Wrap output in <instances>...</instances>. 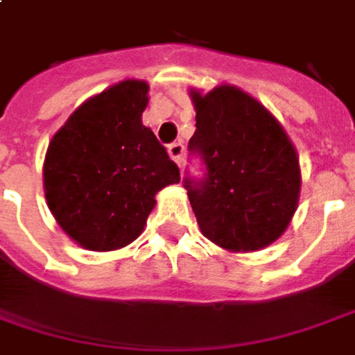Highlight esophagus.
<instances>
[{"label":"esophagus","mask_w":355,"mask_h":355,"mask_svg":"<svg viewBox=\"0 0 355 355\" xmlns=\"http://www.w3.org/2000/svg\"><path fill=\"white\" fill-rule=\"evenodd\" d=\"M168 157H171L178 166L182 165V159H184V145H182V143H171V145H168Z\"/></svg>","instance_id":"obj_1"}]
</instances>
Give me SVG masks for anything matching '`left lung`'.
Returning <instances> with one entry per match:
<instances>
[{
	"label": "left lung",
	"instance_id": "obj_1",
	"mask_svg": "<svg viewBox=\"0 0 355 355\" xmlns=\"http://www.w3.org/2000/svg\"><path fill=\"white\" fill-rule=\"evenodd\" d=\"M196 131L189 151L206 166L184 178L200 232L227 251H257L291 224L300 192L293 143L265 105L236 86L190 90Z\"/></svg>",
	"mask_w": 355,
	"mask_h": 355
}]
</instances>
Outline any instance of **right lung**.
<instances>
[{
	"instance_id": "right-lung-1",
	"label": "right lung",
	"mask_w": 355,
	"mask_h": 355,
	"mask_svg": "<svg viewBox=\"0 0 355 355\" xmlns=\"http://www.w3.org/2000/svg\"><path fill=\"white\" fill-rule=\"evenodd\" d=\"M149 84L123 80L68 117L44 157V196L68 238L92 251L137 239L155 194L180 180L178 166L143 125Z\"/></svg>"
}]
</instances>
